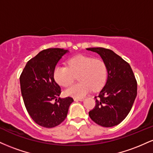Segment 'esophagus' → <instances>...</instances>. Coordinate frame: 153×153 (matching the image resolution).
Listing matches in <instances>:
<instances>
[{"instance_id": "34e87169", "label": "esophagus", "mask_w": 153, "mask_h": 153, "mask_svg": "<svg viewBox=\"0 0 153 153\" xmlns=\"http://www.w3.org/2000/svg\"><path fill=\"white\" fill-rule=\"evenodd\" d=\"M84 100L83 98H75L74 101H82Z\"/></svg>"}]
</instances>
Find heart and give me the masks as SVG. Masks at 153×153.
I'll use <instances>...</instances> for the list:
<instances>
[{
    "label": "heart",
    "instance_id": "heart-1",
    "mask_svg": "<svg viewBox=\"0 0 153 153\" xmlns=\"http://www.w3.org/2000/svg\"><path fill=\"white\" fill-rule=\"evenodd\" d=\"M68 66L58 65L54 70V78L59 85L68 87L79 74L80 82L71 85L65 91L68 96L82 98L90 91H98L107 80V68L101 59L86 55H77L68 59Z\"/></svg>",
    "mask_w": 153,
    "mask_h": 153
}]
</instances>
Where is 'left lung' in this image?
Instances as JSON below:
<instances>
[{"mask_svg":"<svg viewBox=\"0 0 153 153\" xmlns=\"http://www.w3.org/2000/svg\"><path fill=\"white\" fill-rule=\"evenodd\" d=\"M96 52L106 64V85L95 96L96 106L88 113L95 123L104 127L118 125L127 117L137 94V84L130 65L113 51L103 47L87 48Z\"/></svg>","mask_w":153,"mask_h":153,"instance_id":"1","label":"left lung"}]
</instances>
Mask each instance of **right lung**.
Listing matches in <instances>:
<instances>
[{
  "label": "right lung",
  "mask_w": 153,
  "mask_h": 153,
  "mask_svg": "<svg viewBox=\"0 0 153 153\" xmlns=\"http://www.w3.org/2000/svg\"><path fill=\"white\" fill-rule=\"evenodd\" d=\"M69 52L60 48L44 50L26 63L20 76L21 91L28 113L36 124L52 128L68 114L73 98H59L61 88L54 79L56 65Z\"/></svg>",
  "instance_id": "add662e5"
}]
</instances>
